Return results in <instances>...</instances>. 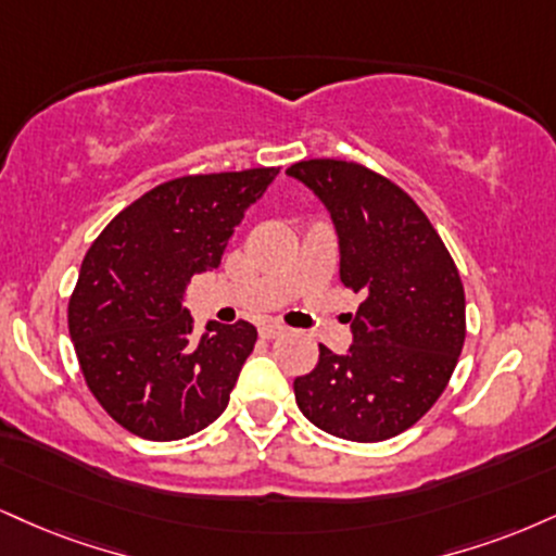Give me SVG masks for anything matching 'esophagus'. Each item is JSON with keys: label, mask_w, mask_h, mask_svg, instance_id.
Masks as SVG:
<instances>
[{"label": "esophagus", "mask_w": 556, "mask_h": 556, "mask_svg": "<svg viewBox=\"0 0 556 556\" xmlns=\"http://www.w3.org/2000/svg\"><path fill=\"white\" fill-rule=\"evenodd\" d=\"M258 333H261V337H264V339H277V337H282V333H285V326H279V324H264V326H261V329H258Z\"/></svg>", "instance_id": "obj_1"}]
</instances>
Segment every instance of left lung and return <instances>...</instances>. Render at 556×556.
Wrapping results in <instances>:
<instances>
[{
    "label": "left lung",
    "instance_id": "1",
    "mask_svg": "<svg viewBox=\"0 0 556 556\" xmlns=\"http://www.w3.org/2000/svg\"><path fill=\"white\" fill-rule=\"evenodd\" d=\"M287 176L331 214L339 277L365 300L352 346H318L295 401L333 438L380 443L422 419L456 370L466 339L458 269L427 214L396 184L346 160H303Z\"/></svg>",
    "mask_w": 556,
    "mask_h": 556
}]
</instances>
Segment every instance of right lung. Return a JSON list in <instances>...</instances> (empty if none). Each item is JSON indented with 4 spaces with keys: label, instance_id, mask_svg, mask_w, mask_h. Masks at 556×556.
<instances>
[{
    "label": "right lung",
    "instance_id": "1",
    "mask_svg": "<svg viewBox=\"0 0 556 556\" xmlns=\"http://www.w3.org/2000/svg\"><path fill=\"white\" fill-rule=\"evenodd\" d=\"M279 168L168 180L111 219L70 300V337L92 396L144 440H180L225 412L256 329L206 324L184 307L193 274L212 271L245 210Z\"/></svg>",
    "mask_w": 556,
    "mask_h": 556
}]
</instances>
